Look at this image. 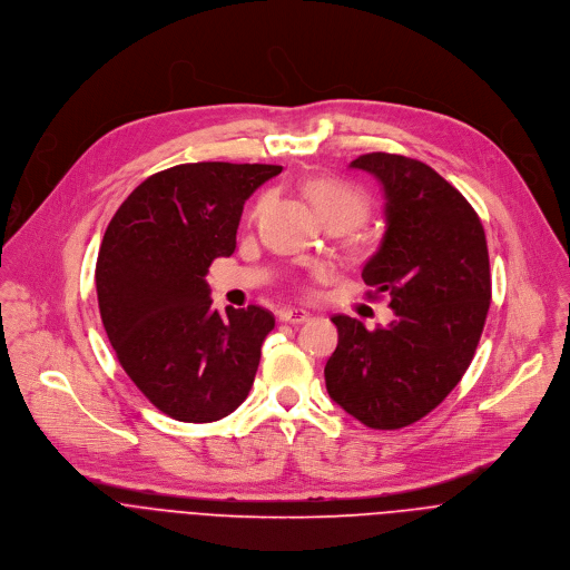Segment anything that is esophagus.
Returning <instances> with one entry per match:
<instances>
[{"instance_id":"obj_1","label":"esophagus","mask_w":570,"mask_h":570,"mask_svg":"<svg viewBox=\"0 0 570 570\" xmlns=\"http://www.w3.org/2000/svg\"><path fill=\"white\" fill-rule=\"evenodd\" d=\"M278 318H281L283 323H305V321L309 318V312L287 307V309H281V312H278Z\"/></svg>"}]
</instances>
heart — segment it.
<instances>
[{"label":"heart","mask_w":570,"mask_h":570,"mask_svg":"<svg viewBox=\"0 0 570 570\" xmlns=\"http://www.w3.org/2000/svg\"><path fill=\"white\" fill-rule=\"evenodd\" d=\"M307 197L316 206L318 215L325 219V224H338L344 226L346 232L360 226L368 215V197L362 188L334 177H321L312 179L305 186ZM267 197L258 199V204L252 210V217H258L265 208Z\"/></svg>","instance_id":"1"}]
</instances>
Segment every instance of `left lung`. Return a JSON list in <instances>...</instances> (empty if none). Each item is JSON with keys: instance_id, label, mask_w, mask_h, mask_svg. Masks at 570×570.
<instances>
[{"instance_id": "8db88e82", "label": "left lung", "mask_w": 570, "mask_h": 570, "mask_svg": "<svg viewBox=\"0 0 570 570\" xmlns=\"http://www.w3.org/2000/svg\"><path fill=\"white\" fill-rule=\"evenodd\" d=\"M351 168L384 188L386 232L362 278L386 292L395 321L366 325L336 314L325 364L330 397L371 429H402L433 411L470 368L492 298L483 224L431 166L371 153Z\"/></svg>"}]
</instances>
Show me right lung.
Returning <instances> with one entry per match:
<instances>
[{"label":"right lung","mask_w":570,"mask_h":570,"mask_svg":"<svg viewBox=\"0 0 570 570\" xmlns=\"http://www.w3.org/2000/svg\"><path fill=\"white\" fill-rule=\"evenodd\" d=\"M283 166L199 161L150 175L114 213L96 261L98 309L137 389L179 422H215L252 391L274 314L213 309L210 263L236 252L245 202Z\"/></svg>","instance_id":"obj_1"}]
</instances>
